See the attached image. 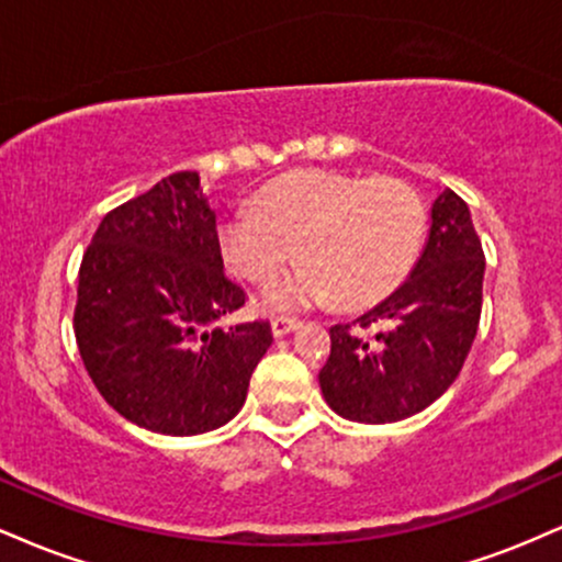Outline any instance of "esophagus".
Instances as JSON below:
<instances>
[{
  "label": "esophagus",
  "mask_w": 562,
  "mask_h": 562,
  "mask_svg": "<svg viewBox=\"0 0 562 562\" xmlns=\"http://www.w3.org/2000/svg\"><path fill=\"white\" fill-rule=\"evenodd\" d=\"M301 322L299 319H288V317H272V333L274 338H282V335L299 330Z\"/></svg>",
  "instance_id": "1"
}]
</instances>
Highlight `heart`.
I'll use <instances>...</instances> for the list:
<instances>
[{
	"label": "heart",
	"mask_w": 562,
	"mask_h": 562,
	"mask_svg": "<svg viewBox=\"0 0 562 562\" xmlns=\"http://www.w3.org/2000/svg\"><path fill=\"white\" fill-rule=\"evenodd\" d=\"M425 222L420 192L406 179L303 169L263 187L256 211H229L218 245L227 267L250 285L272 282L295 254L301 267L267 293L277 312L338 299L370 306L412 272Z\"/></svg>",
	"instance_id": "heart-1"
}]
</instances>
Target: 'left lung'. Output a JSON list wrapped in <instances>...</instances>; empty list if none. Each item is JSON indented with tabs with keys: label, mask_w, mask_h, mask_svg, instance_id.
<instances>
[{
	"label": "left lung",
	"mask_w": 562,
	"mask_h": 562,
	"mask_svg": "<svg viewBox=\"0 0 562 562\" xmlns=\"http://www.w3.org/2000/svg\"><path fill=\"white\" fill-rule=\"evenodd\" d=\"M481 237L468 203L443 190L420 261L383 303L330 327L319 372L325 402L353 423H396L434 404L460 375L481 322Z\"/></svg>",
	"instance_id": "left-lung-1"
}]
</instances>
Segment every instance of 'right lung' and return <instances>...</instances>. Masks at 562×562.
<instances>
[{
    "label": "right lung",
    "instance_id": "1",
    "mask_svg": "<svg viewBox=\"0 0 562 562\" xmlns=\"http://www.w3.org/2000/svg\"><path fill=\"white\" fill-rule=\"evenodd\" d=\"M245 301L224 274L198 171H177L102 216L79 267L76 346L126 420L166 436L205 434L240 412L272 346L267 319L205 330Z\"/></svg>",
    "mask_w": 562,
    "mask_h": 562
}]
</instances>
